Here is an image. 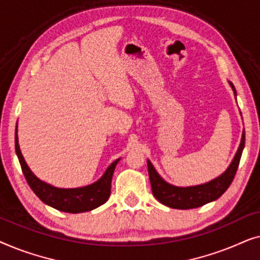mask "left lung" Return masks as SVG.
<instances>
[{
	"instance_id": "8db88e82",
	"label": "left lung",
	"mask_w": 260,
	"mask_h": 260,
	"mask_svg": "<svg viewBox=\"0 0 260 260\" xmlns=\"http://www.w3.org/2000/svg\"><path fill=\"white\" fill-rule=\"evenodd\" d=\"M232 87L234 95H237V91L233 84L229 81ZM245 147V130L243 131V136L239 144V148L234 155V157L225 172L209 182L197 184V186L189 187H177L170 184L161 177V175L156 172L152 163L147 159L149 179H150L151 189L154 197L161 202V204L168 206L170 208L175 209H190L201 207L208 202L215 201L227 190L230 184L232 183L236 175L238 166H239L241 154H243Z\"/></svg>"
}]
</instances>
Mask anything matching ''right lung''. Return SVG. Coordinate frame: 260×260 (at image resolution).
Instances as JSON below:
<instances>
[{
  "mask_svg": "<svg viewBox=\"0 0 260 260\" xmlns=\"http://www.w3.org/2000/svg\"><path fill=\"white\" fill-rule=\"evenodd\" d=\"M15 151L19 158L24 177L31 190L44 204L66 213H83L99 207L108 201L111 194V181L117 163V158L108 167L101 179L88 186L78 188H58L41 181L24 161L22 152L20 150L19 138H17V126L15 130Z\"/></svg>",
  "mask_w": 260,
  "mask_h": 260,
  "instance_id": "right-lung-1",
  "label": "right lung"
}]
</instances>
